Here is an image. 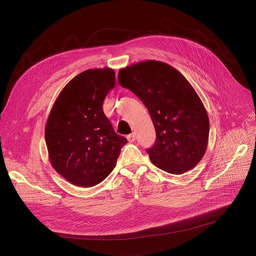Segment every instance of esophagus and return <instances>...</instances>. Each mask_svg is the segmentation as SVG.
Here are the masks:
<instances>
[{
    "instance_id": "1",
    "label": "esophagus",
    "mask_w": 256,
    "mask_h": 256,
    "mask_svg": "<svg viewBox=\"0 0 256 256\" xmlns=\"http://www.w3.org/2000/svg\"><path fill=\"white\" fill-rule=\"evenodd\" d=\"M127 140H128L129 142H134V140H136V134H134V133H131V134L127 136Z\"/></svg>"
}]
</instances>
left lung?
Masks as SVG:
<instances>
[{"label":"left lung","mask_w":256,"mask_h":256,"mask_svg":"<svg viewBox=\"0 0 256 256\" xmlns=\"http://www.w3.org/2000/svg\"><path fill=\"white\" fill-rule=\"evenodd\" d=\"M118 77L122 86L138 96L152 118L156 142L147 150L152 164L175 175L196 166L208 148L210 118L186 77L156 60L120 68Z\"/></svg>","instance_id":"left-lung-1"}]
</instances>
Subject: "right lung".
<instances>
[{
    "label": "right lung",
    "mask_w": 256,
    "mask_h": 256,
    "mask_svg": "<svg viewBox=\"0 0 256 256\" xmlns=\"http://www.w3.org/2000/svg\"><path fill=\"white\" fill-rule=\"evenodd\" d=\"M114 85L116 72L110 68L84 70L60 92L48 114L44 128L48 160L76 186L102 182L127 142L103 112V101Z\"/></svg>",
    "instance_id": "right-lung-1"
}]
</instances>
